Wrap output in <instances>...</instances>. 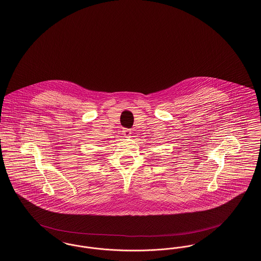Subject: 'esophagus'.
<instances>
[{"instance_id":"obj_1","label":"esophagus","mask_w":261,"mask_h":261,"mask_svg":"<svg viewBox=\"0 0 261 261\" xmlns=\"http://www.w3.org/2000/svg\"><path fill=\"white\" fill-rule=\"evenodd\" d=\"M122 135L126 137V138H130L131 135H132V130L131 129H127V128L123 129L122 130Z\"/></svg>"}]
</instances>
